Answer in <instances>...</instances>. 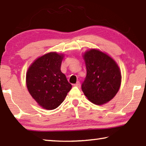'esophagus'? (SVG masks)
<instances>
[{
	"label": "esophagus",
	"instance_id": "obj_1",
	"mask_svg": "<svg viewBox=\"0 0 146 146\" xmlns=\"http://www.w3.org/2000/svg\"><path fill=\"white\" fill-rule=\"evenodd\" d=\"M74 86H75V87H76V88H80V83L79 82H77L75 84H74Z\"/></svg>",
	"mask_w": 146,
	"mask_h": 146
}]
</instances>
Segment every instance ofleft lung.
<instances>
[{
    "label": "left lung",
    "instance_id": "obj_1",
    "mask_svg": "<svg viewBox=\"0 0 146 146\" xmlns=\"http://www.w3.org/2000/svg\"><path fill=\"white\" fill-rule=\"evenodd\" d=\"M87 75L82 90L91 102L102 105L113 98L121 84V73L117 64L107 54L97 49L84 53Z\"/></svg>",
    "mask_w": 146,
    "mask_h": 146
}]
</instances>
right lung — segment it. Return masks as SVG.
<instances>
[{"instance_id": "1", "label": "right lung", "mask_w": 146, "mask_h": 146, "mask_svg": "<svg viewBox=\"0 0 146 146\" xmlns=\"http://www.w3.org/2000/svg\"><path fill=\"white\" fill-rule=\"evenodd\" d=\"M63 57L56 52L45 54L35 60L27 71V88L38 104L46 110L58 108L72 88L61 72Z\"/></svg>"}]
</instances>
